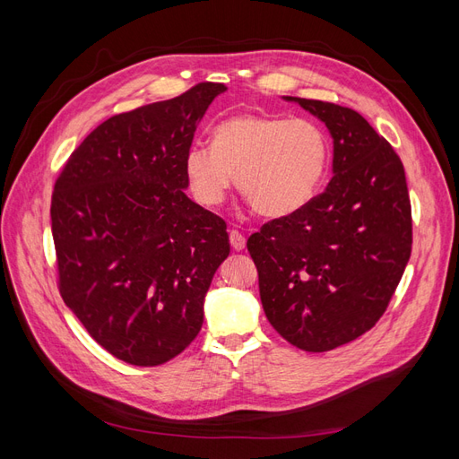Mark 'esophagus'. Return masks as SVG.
<instances>
[{"label":"esophagus","mask_w":459,"mask_h":459,"mask_svg":"<svg viewBox=\"0 0 459 459\" xmlns=\"http://www.w3.org/2000/svg\"><path fill=\"white\" fill-rule=\"evenodd\" d=\"M230 245L233 251H243L245 248V238L239 233V231H230Z\"/></svg>","instance_id":"34e87169"}]
</instances>
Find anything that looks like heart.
I'll use <instances>...</instances> for the list:
<instances>
[{
    "instance_id": "1",
    "label": "heart",
    "mask_w": 459,
    "mask_h": 459,
    "mask_svg": "<svg viewBox=\"0 0 459 459\" xmlns=\"http://www.w3.org/2000/svg\"><path fill=\"white\" fill-rule=\"evenodd\" d=\"M329 164V142L310 120L275 115H238L220 122L212 145L189 147L184 172L191 195L203 206L224 203L233 184L264 218L300 212Z\"/></svg>"
}]
</instances>
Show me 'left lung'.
<instances>
[{
    "label": "left lung",
    "instance_id": "1",
    "mask_svg": "<svg viewBox=\"0 0 459 459\" xmlns=\"http://www.w3.org/2000/svg\"><path fill=\"white\" fill-rule=\"evenodd\" d=\"M325 124L333 178L300 212L247 241L262 308L280 335L327 352L369 331L411 255V206L402 160L349 107L283 97Z\"/></svg>",
    "mask_w": 459,
    "mask_h": 459
}]
</instances>
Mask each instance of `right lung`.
I'll list each match as a JSON object with an SVG mask.
<instances>
[{
	"label": "right lung",
	"instance_id": "1",
	"mask_svg": "<svg viewBox=\"0 0 459 459\" xmlns=\"http://www.w3.org/2000/svg\"><path fill=\"white\" fill-rule=\"evenodd\" d=\"M224 84L100 124L55 184L51 231L61 297L132 366H160L199 335L204 297L230 255L226 221L193 203L186 152Z\"/></svg>",
	"mask_w": 459,
	"mask_h": 459
}]
</instances>
